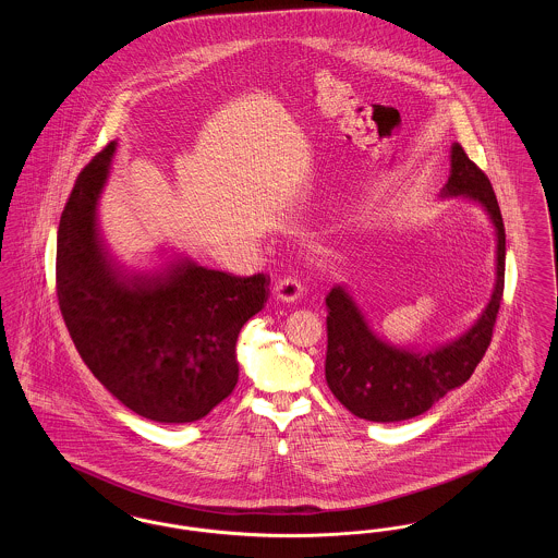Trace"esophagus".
<instances>
[{
  "instance_id": "1",
  "label": "esophagus",
  "mask_w": 558,
  "mask_h": 558,
  "mask_svg": "<svg viewBox=\"0 0 558 558\" xmlns=\"http://www.w3.org/2000/svg\"><path fill=\"white\" fill-rule=\"evenodd\" d=\"M301 284L294 280V278H282L274 284V299L282 301V303H292L301 296Z\"/></svg>"
}]
</instances>
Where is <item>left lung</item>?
<instances>
[{
    "mask_svg": "<svg viewBox=\"0 0 558 558\" xmlns=\"http://www.w3.org/2000/svg\"><path fill=\"white\" fill-rule=\"evenodd\" d=\"M439 194L444 198L466 196L489 215L496 232L494 291L466 332L430 347L387 341L372 328L351 291L339 284L328 292L326 383L357 418L398 423L425 414L433 403L471 378L492 341L505 292V223L487 175L460 144L451 146L450 178Z\"/></svg>",
    "mask_w": 558,
    "mask_h": 558,
    "instance_id": "left-lung-1",
    "label": "left lung"
}]
</instances>
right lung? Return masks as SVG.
<instances>
[{
    "label": "right lung",
    "instance_id": "1",
    "mask_svg": "<svg viewBox=\"0 0 558 558\" xmlns=\"http://www.w3.org/2000/svg\"><path fill=\"white\" fill-rule=\"evenodd\" d=\"M114 153L110 142L81 171L60 217V312L87 368L125 408L162 425L194 423L236 387L240 328L262 312L269 278L228 276L184 253L125 266L98 215Z\"/></svg>",
    "mask_w": 558,
    "mask_h": 558
}]
</instances>
